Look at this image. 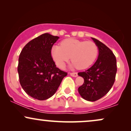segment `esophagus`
<instances>
[{"label":"esophagus","mask_w":131,"mask_h":131,"mask_svg":"<svg viewBox=\"0 0 131 131\" xmlns=\"http://www.w3.org/2000/svg\"><path fill=\"white\" fill-rule=\"evenodd\" d=\"M70 74L71 76H73V77H77L78 76V73H76V72H74V73H70Z\"/></svg>","instance_id":"1"}]
</instances>
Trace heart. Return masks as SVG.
Segmentation results:
<instances>
[{
    "mask_svg": "<svg viewBox=\"0 0 131 131\" xmlns=\"http://www.w3.org/2000/svg\"><path fill=\"white\" fill-rule=\"evenodd\" d=\"M51 53L60 68H64L71 57L72 67L84 70L91 67L97 59L99 48L94 42L67 39L61 42L60 46H54Z\"/></svg>",
    "mask_w": 131,
    "mask_h": 131,
    "instance_id": "1",
    "label": "heart"
}]
</instances>
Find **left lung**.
Here are the masks:
<instances>
[{
	"instance_id": "1",
	"label": "left lung",
	"mask_w": 131,
	"mask_h": 131,
	"mask_svg": "<svg viewBox=\"0 0 131 131\" xmlns=\"http://www.w3.org/2000/svg\"><path fill=\"white\" fill-rule=\"evenodd\" d=\"M99 50L98 58L92 67L78 75L84 78L83 84L78 88L81 97L95 102L107 94L115 81L116 59L110 49L99 40L92 37Z\"/></svg>"
}]
</instances>
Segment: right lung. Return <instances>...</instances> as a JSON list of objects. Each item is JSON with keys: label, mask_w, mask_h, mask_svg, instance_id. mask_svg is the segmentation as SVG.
Listing matches in <instances>:
<instances>
[{"label": "right lung", "mask_w": 131, "mask_h": 131, "mask_svg": "<svg viewBox=\"0 0 131 131\" xmlns=\"http://www.w3.org/2000/svg\"><path fill=\"white\" fill-rule=\"evenodd\" d=\"M59 39L49 33L31 40L19 56L18 73L22 88L28 95L44 100L56 92L67 73L56 67L51 50Z\"/></svg>", "instance_id": "add662e5"}]
</instances>
